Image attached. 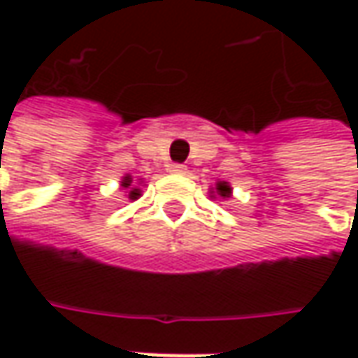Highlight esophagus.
I'll list each match as a JSON object with an SVG mask.
<instances>
[{
	"mask_svg": "<svg viewBox=\"0 0 358 358\" xmlns=\"http://www.w3.org/2000/svg\"><path fill=\"white\" fill-rule=\"evenodd\" d=\"M169 171L177 173V175H185L187 167L185 165H181V163H173L171 167H169Z\"/></svg>",
	"mask_w": 358,
	"mask_h": 358,
	"instance_id": "34e87169",
	"label": "esophagus"
}]
</instances>
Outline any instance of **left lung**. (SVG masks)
<instances>
[{
    "label": "left lung",
    "instance_id": "1",
    "mask_svg": "<svg viewBox=\"0 0 358 358\" xmlns=\"http://www.w3.org/2000/svg\"><path fill=\"white\" fill-rule=\"evenodd\" d=\"M215 191H217V195H219V197H223V199L231 197V187H229L227 181H219L217 187H215ZM215 191H211V193H215Z\"/></svg>",
    "mask_w": 358,
    "mask_h": 358
}]
</instances>
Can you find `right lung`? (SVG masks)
Here are the masks:
<instances>
[{
    "label": "right lung",
    "instance_id": "add662e5",
    "mask_svg": "<svg viewBox=\"0 0 358 358\" xmlns=\"http://www.w3.org/2000/svg\"><path fill=\"white\" fill-rule=\"evenodd\" d=\"M131 183H133V179H131V175H127V177H123V181H121V187H125V189H131L129 199H137V197L141 195V189H135V187H131Z\"/></svg>",
    "mask_w": 358,
    "mask_h": 358
}]
</instances>
